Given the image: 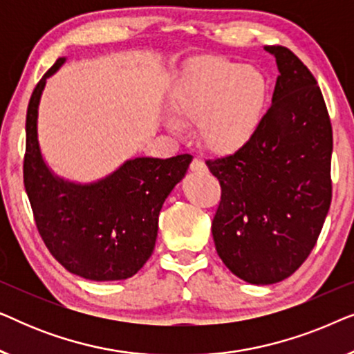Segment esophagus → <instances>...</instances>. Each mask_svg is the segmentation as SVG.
Segmentation results:
<instances>
[{
  "label": "esophagus",
  "mask_w": 354,
  "mask_h": 354,
  "mask_svg": "<svg viewBox=\"0 0 354 354\" xmlns=\"http://www.w3.org/2000/svg\"><path fill=\"white\" fill-rule=\"evenodd\" d=\"M190 169H192V171H195V172H207L206 164L201 158H193V161L190 164Z\"/></svg>",
  "instance_id": "34e87169"
}]
</instances>
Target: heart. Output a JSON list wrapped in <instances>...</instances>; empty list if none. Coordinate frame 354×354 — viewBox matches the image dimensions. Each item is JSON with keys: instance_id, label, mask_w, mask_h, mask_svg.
<instances>
[{"instance_id": "obj_1", "label": "heart", "mask_w": 354, "mask_h": 354, "mask_svg": "<svg viewBox=\"0 0 354 354\" xmlns=\"http://www.w3.org/2000/svg\"><path fill=\"white\" fill-rule=\"evenodd\" d=\"M269 85L258 69L222 57H198L174 85L176 115L167 125L180 133L185 124L200 122V135L217 153H235L253 142L264 120Z\"/></svg>"}]
</instances>
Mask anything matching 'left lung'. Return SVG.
Listing matches in <instances>:
<instances>
[{
  "mask_svg": "<svg viewBox=\"0 0 354 354\" xmlns=\"http://www.w3.org/2000/svg\"><path fill=\"white\" fill-rule=\"evenodd\" d=\"M272 104L253 142L206 166L221 183L212 219L216 251L230 272L256 285L287 279L316 245L332 201L333 135L322 91L285 46Z\"/></svg>",
  "mask_w": 354,
  "mask_h": 354,
  "instance_id": "8db88e82",
  "label": "left lung"
}]
</instances>
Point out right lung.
<instances>
[{"label": "right lung", "instance_id": "right-lung-1", "mask_svg": "<svg viewBox=\"0 0 354 354\" xmlns=\"http://www.w3.org/2000/svg\"><path fill=\"white\" fill-rule=\"evenodd\" d=\"M38 82L26 119L24 187L43 243L57 263L84 279H129L154 250L162 203L185 176L192 154L169 159L137 158L93 185L59 180L43 162L37 140L38 103L46 77Z\"/></svg>", "mask_w": 354, "mask_h": 354}]
</instances>
